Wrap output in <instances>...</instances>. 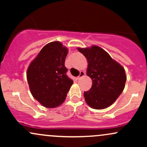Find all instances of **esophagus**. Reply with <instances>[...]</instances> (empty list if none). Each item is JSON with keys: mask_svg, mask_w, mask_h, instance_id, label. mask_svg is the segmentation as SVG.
Wrapping results in <instances>:
<instances>
[{"mask_svg": "<svg viewBox=\"0 0 147 147\" xmlns=\"http://www.w3.org/2000/svg\"><path fill=\"white\" fill-rule=\"evenodd\" d=\"M84 75H85V72H83V71H81L80 73H79V75L77 77V79L79 80V79H80L81 78H82V77H83Z\"/></svg>", "mask_w": 147, "mask_h": 147, "instance_id": "obj_1", "label": "esophagus"}]
</instances>
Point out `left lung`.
<instances>
[{"instance_id":"obj_1","label":"left lung","mask_w":147,"mask_h":147,"mask_svg":"<svg viewBox=\"0 0 147 147\" xmlns=\"http://www.w3.org/2000/svg\"><path fill=\"white\" fill-rule=\"evenodd\" d=\"M78 50L87 59V75L92 80L91 88L84 93L86 102L95 109L109 107L124 90L126 81L124 68L98 46Z\"/></svg>"}]
</instances>
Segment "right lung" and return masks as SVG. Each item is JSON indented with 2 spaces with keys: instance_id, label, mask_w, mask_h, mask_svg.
I'll use <instances>...</instances> for the list:
<instances>
[{
  "instance_id": "right-lung-1",
  "label": "right lung",
  "mask_w": 147,
  "mask_h": 147,
  "mask_svg": "<svg viewBox=\"0 0 147 147\" xmlns=\"http://www.w3.org/2000/svg\"><path fill=\"white\" fill-rule=\"evenodd\" d=\"M68 49L59 41L45 45L27 71L32 95L46 108H55L64 102L73 81L65 66Z\"/></svg>"
}]
</instances>
